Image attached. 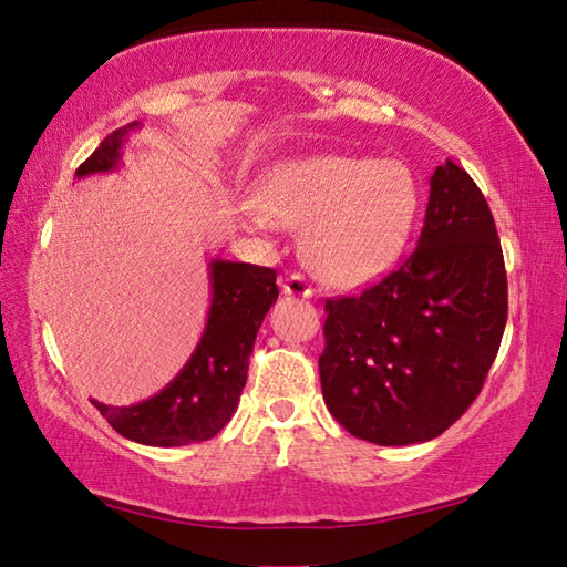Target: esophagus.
<instances>
[{
  "label": "esophagus",
  "instance_id": "esophagus-1",
  "mask_svg": "<svg viewBox=\"0 0 567 567\" xmlns=\"http://www.w3.org/2000/svg\"><path fill=\"white\" fill-rule=\"evenodd\" d=\"M282 290H285L287 295L305 297V299L315 297V287H311V285L307 282L305 275H297V272L290 275V277H285V280H282Z\"/></svg>",
  "mask_w": 567,
  "mask_h": 567
}]
</instances>
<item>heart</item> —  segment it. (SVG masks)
Segmentation results:
<instances>
[{
  "instance_id": "1",
  "label": "heart",
  "mask_w": 567,
  "mask_h": 567,
  "mask_svg": "<svg viewBox=\"0 0 567 567\" xmlns=\"http://www.w3.org/2000/svg\"><path fill=\"white\" fill-rule=\"evenodd\" d=\"M419 212V185L400 161L358 155H302L265 177L248 221L307 227V258L336 287L378 280L402 258Z\"/></svg>"
}]
</instances>
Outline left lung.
<instances>
[{"instance_id":"8db88e82","label":"left lung","mask_w":567,"mask_h":567,"mask_svg":"<svg viewBox=\"0 0 567 567\" xmlns=\"http://www.w3.org/2000/svg\"><path fill=\"white\" fill-rule=\"evenodd\" d=\"M416 250L363 295L329 299L323 402L353 436H441L483 390L507 323L495 219L463 167L433 171Z\"/></svg>"}]
</instances>
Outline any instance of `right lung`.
I'll return each instance as SVG.
<instances>
[{
  "label": "right lung",
  "instance_id": "right-lung-1",
  "mask_svg": "<svg viewBox=\"0 0 567 567\" xmlns=\"http://www.w3.org/2000/svg\"><path fill=\"white\" fill-rule=\"evenodd\" d=\"M138 122L114 131L84 161L75 177L114 173L122 165L126 138ZM277 275L270 268L224 258L209 260L212 302L202 339L183 370L165 388L131 406L92 400L124 439L143 445H187L214 439L234 416L246 388L248 358L260 323L277 302Z\"/></svg>",
  "mask_w": 567,
  "mask_h": 567
}]
</instances>
